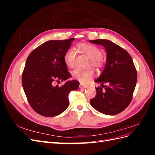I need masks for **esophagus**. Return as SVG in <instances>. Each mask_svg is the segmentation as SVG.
<instances>
[{
	"label": "esophagus",
	"mask_w": 155,
	"mask_h": 155,
	"mask_svg": "<svg viewBox=\"0 0 155 155\" xmlns=\"http://www.w3.org/2000/svg\"><path fill=\"white\" fill-rule=\"evenodd\" d=\"M87 87V86L85 85H82V84H80V85H79V88H85Z\"/></svg>",
	"instance_id": "34e87169"
}]
</instances>
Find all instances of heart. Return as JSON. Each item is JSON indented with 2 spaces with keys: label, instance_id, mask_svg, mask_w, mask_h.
<instances>
[{
  "label": "heart",
  "instance_id": "b5f03b06",
  "mask_svg": "<svg viewBox=\"0 0 155 155\" xmlns=\"http://www.w3.org/2000/svg\"><path fill=\"white\" fill-rule=\"evenodd\" d=\"M78 48L83 54L86 55L91 59L90 64L97 68L104 67L105 60L102 57V51L97 46L89 43H80ZM76 52L74 48H68L64 55L65 64L70 68H74L76 65ZM73 78L81 83H87L94 76V72L92 69L81 70L77 68L72 73Z\"/></svg>",
  "mask_w": 155,
  "mask_h": 155
}]
</instances>
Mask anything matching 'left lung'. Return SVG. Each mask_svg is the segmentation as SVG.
<instances>
[{
    "instance_id": "obj_1",
    "label": "left lung",
    "mask_w": 155,
    "mask_h": 155,
    "mask_svg": "<svg viewBox=\"0 0 155 155\" xmlns=\"http://www.w3.org/2000/svg\"><path fill=\"white\" fill-rule=\"evenodd\" d=\"M90 42L104 46L107 55L104 71L95 81L101 83V87L96 88V95L90 103L94 109L103 114H117L124 110L133 99L137 81L133 61L125 50L109 40ZM105 83L108 85L103 86Z\"/></svg>"
}]
</instances>
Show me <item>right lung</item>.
I'll return each instance as SVG.
<instances>
[{"instance_id": "add662e5", "label": "right lung", "mask_w": 155, "mask_h": 155, "mask_svg": "<svg viewBox=\"0 0 155 155\" xmlns=\"http://www.w3.org/2000/svg\"><path fill=\"white\" fill-rule=\"evenodd\" d=\"M74 40L46 41L33 50L26 59L22 85L29 104L40 115L53 117L62 113L68 107L69 93L79 88V83L76 80L54 86L55 82L71 77L64 55Z\"/></svg>"}]
</instances>
